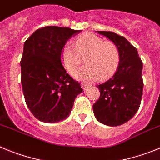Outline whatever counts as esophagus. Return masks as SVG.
Segmentation results:
<instances>
[{
  "mask_svg": "<svg viewBox=\"0 0 160 160\" xmlns=\"http://www.w3.org/2000/svg\"><path fill=\"white\" fill-rule=\"evenodd\" d=\"M81 86H82V89H83V90H87V88H88V85H87V84H85V83H82Z\"/></svg>",
  "mask_w": 160,
  "mask_h": 160,
  "instance_id": "34e87169",
  "label": "esophagus"
}]
</instances>
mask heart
Wrapping results in <instances>:
<instances>
[{
	"mask_svg": "<svg viewBox=\"0 0 160 160\" xmlns=\"http://www.w3.org/2000/svg\"><path fill=\"white\" fill-rule=\"evenodd\" d=\"M86 66L73 72V76L82 81H93L99 77L105 79L116 70L119 62L117 46L94 33H86L75 41V48L66 43L61 52V59L68 71H73L82 62Z\"/></svg>",
	"mask_w": 160,
	"mask_h": 160,
	"instance_id": "heart-1",
	"label": "heart"
}]
</instances>
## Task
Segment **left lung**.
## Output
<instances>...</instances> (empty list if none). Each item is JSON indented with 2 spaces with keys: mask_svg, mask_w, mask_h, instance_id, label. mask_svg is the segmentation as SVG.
I'll return each instance as SVG.
<instances>
[{
  "mask_svg": "<svg viewBox=\"0 0 160 160\" xmlns=\"http://www.w3.org/2000/svg\"><path fill=\"white\" fill-rule=\"evenodd\" d=\"M117 46L119 62L116 72L106 82L97 86L100 98L94 114L101 123L117 127L125 123L138 111L142 95V62L136 48L124 37L109 31H96Z\"/></svg>",
  "mask_w": 160,
  "mask_h": 160,
  "instance_id": "8db88e82",
  "label": "left lung"
}]
</instances>
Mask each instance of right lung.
I'll return each instance as SVG.
<instances>
[{
  "label": "right lung",
  "instance_id": "right-lung-1",
  "mask_svg": "<svg viewBox=\"0 0 160 160\" xmlns=\"http://www.w3.org/2000/svg\"><path fill=\"white\" fill-rule=\"evenodd\" d=\"M81 31L46 26L25 42L21 61L22 90L28 108L42 122L53 123L67 118L76 97L83 91L61 61L66 42Z\"/></svg>",
  "mask_w": 160,
  "mask_h": 160
}]
</instances>
